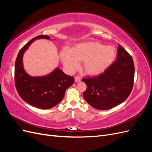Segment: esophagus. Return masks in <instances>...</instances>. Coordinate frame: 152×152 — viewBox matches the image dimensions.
Listing matches in <instances>:
<instances>
[{"mask_svg":"<svg viewBox=\"0 0 152 152\" xmlns=\"http://www.w3.org/2000/svg\"><path fill=\"white\" fill-rule=\"evenodd\" d=\"M80 80V77L76 76V77H75V82H79Z\"/></svg>","mask_w":152,"mask_h":152,"instance_id":"esophagus-1","label":"esophagus"}]
</instances>
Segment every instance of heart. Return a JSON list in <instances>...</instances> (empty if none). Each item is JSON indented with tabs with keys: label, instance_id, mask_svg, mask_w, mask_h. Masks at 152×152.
Returning a JSON list of instances; mask_svg holds the SVG:
<instances>
[{
	"label": "heart",
	"instance_id": "b5f03b06",
	"mask_svg": "<svg viewBox=\"0 0 152 152\" xmlns=\"http://www.w3.org/2000/svg\"><path fill=\"white\" fill-rule=\"evenodd\" d=\"M115 49L111 45H103L99 42H88L77 44L71 49L64 48L59 57L68 72H74L83 61L85 70L90 73H98L108 68L115 56Z\"/></svg>",
	"mask_w": 152,
	"mask_h": 152
}]
</instances>
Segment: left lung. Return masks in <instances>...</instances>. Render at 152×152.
Wrapping results in <instances>:
<instances>
[{
  "label": "left lung",
  "mask_w": 152,
  "mask_h": 152,
  "mask_svg": "<svg viewBox=\"0 0 152 152\" xmlns=\"http://www.w3.org/2000/svg\"><path fill=\"white\" fill-rule=\"evenodd\" d=\"M134 78L133 59L119 44L117 59L103 73L82 80L87 86L84 98L98 110L112 108L129 97L134 84Z\"/></svg>",
  "instance_id": "1"
}]
</instances>
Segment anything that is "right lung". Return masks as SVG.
Instances as JSON below:
<instances>
[{
	"mask_svg": "<svg viewBox=\"0 0 152 152\" xmlns=\"http://www.w3.org/2000/svg\"><path fill=\"white\" fill-rule=\"evenodd\" d=\"M50 39V37L40 35L25 45L18 53L15 68L16 89L22 99L35 107L49 109L61 102L66 90L74 82L73 77L56 68L50 74L43 77H31L23 66V55L35 39Z\"/></svg>",
	"mask_w": 152,
	"mask_h": 152,
	"instance_id": "right-lung-1",
	"label": "right lung"
}]
</instances>
